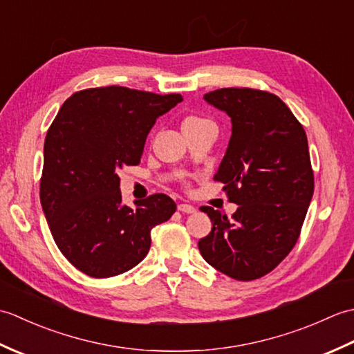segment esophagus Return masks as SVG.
<instances>
[{"label": "esophagus", "instance_id": "1", "mask_svg": "<svg viewBox=\"0 0 354 354\" xmlns=\"http://www.w3.org/2000/svg\"><path fill=\"white\" fill-rule=\"evenodd\" d=\"M178 209L181 213H187V214H193V213H196V208H194L193 205H190V204H179L178 205Z\"/></svg>", "mask_w": 354, "mask_h": 354}]
</instances>
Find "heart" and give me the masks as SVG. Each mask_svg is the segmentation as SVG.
Listing matches in <instances>:
<instances>
[{
	"mask_svg": "<svg viewBox=\"0 0 354 354\" xmlns=\"http://www.w3.org/2000/svg\"><path fill=\"white\" fill-rule=\"evenodd\" d=\"M205 123H212V122H208V120L201 118V117H187L183 122V129H184V127L199 126V124H205Z\"/></svg>",
	"mask_w": 354,
	"mask_h": 354,
	"instance_id": "heart-1",
	"label": "heart"
}]
</instances>
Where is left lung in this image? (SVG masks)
Returning <instances> with one entry per match:
<instances>
[{
	"label": "left lung",
	"instance_id": "1",
	"mask_svg": "<svg viewBox=\"0 0 354 354\" xmlns=\"http://www.w3.org/2000/svg\"><path fill=\"white\" fill-rule=\"evenodd\" d=\"M204 100L231 118V138L214 175L232 219L212 207V232L199 240L202 257L219 272L251 281L270 272L295 246L313 196V171L301 123L277 95L222 88Z\"/></svg>",
	"mask_w": 354,
	"mask_h": 354
}]
</instances>
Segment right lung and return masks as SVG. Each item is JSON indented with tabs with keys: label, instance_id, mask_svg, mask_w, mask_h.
Returning a JSON list of instances; mask_svg holds the SVG:
<instances>
[{
	"label": "right lung",
	"instance_id": "obj_1",
	"mask_svg": "<svg viewBox=\"0 0 354 354\" xmlns=\"http://www.w3.org/2000/svg\"><path fill=\"white\" fill-rule=\"evenodd\" d=\"M179 102L181 94L106 86L74 93L59 109L44 142L41 204L57 248L84 274L137 266L150 231L176 212L162 193L123 204L117 171L140 164L156 118Z\"/></svg>",
	"mask_w": 354,
	"mask_h": 354
}]
</instances>
